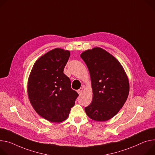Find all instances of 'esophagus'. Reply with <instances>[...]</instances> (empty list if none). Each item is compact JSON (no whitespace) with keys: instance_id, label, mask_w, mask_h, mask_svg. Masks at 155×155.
Instances as JSON below:
<instances>
[{"instance_id":"1","label":"esophagus","mask_w":155,"mask_h":155,"mask_svg":"<svg viewBox=\"0 0 155 155\" xmlns=\"http://www.w3.org/2000/svg\"><path fill=\"white\" fill-rule=\"evenodd\" d=\"M82 92H83V88H80V89H78V90H77V93H78L79 94H80Z\"/></svg>"}]
</instances>
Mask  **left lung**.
I'll return each instance as SVG.
<instances>
[{"instance_id":"1","label":"left lung","mask_w":155,"mask_h":155,"mask_svg":"<svg viewBox=\"0 0 155 155\" xmlns=\"http://www.w3.org/2000/svg\"><path fill=\"white\" fill-rule=\"evenodd\" d=\"M90 74L93 97L85 108L88 116L106 121L117 114L129 93V83L119 62L105 50L95 48L80 55Z\"/></svg>"}]
</instances>
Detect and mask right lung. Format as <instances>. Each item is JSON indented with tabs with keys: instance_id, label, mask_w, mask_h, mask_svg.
I'll return each instance as SVG.
<instances>
[{
	"instance_id": "obj_1",
	"label": "right lung",
	"mask_w": 155,
	"mask_h": 155,
	"mask_svg": "<svg viewBox=\"0 0 155 155\" xmlns=\"http://www.w3.org/2000/svg\"><path fill=\"white\" fill-rule=\"evenodd\" d=\"M69 57L68 51H50L35 63L28 79V93L33 107L39 115L52 122L66 119L78 96L64 74Z\"/></svg>"
}]
</instances>
